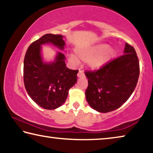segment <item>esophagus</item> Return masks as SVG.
Here are the masks:
<instances>
[{"mask_svg":"<svg viewBox=\"0 0 153 153\" xmlns=\"http://www.w3.org/2000/svg\"><path fill=\"white\" fill-rule=\"evenodd\" d=\"M77 77H84V72H83V71L79 70L78 74H77Z\"/></svg>","mask_w":153,"mask_h":153,"instance_id":"1","label":"esophagus"}]
</instances>
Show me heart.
Masks as SVG:
<instances>
[{
    "mask_svg": "<svg viewBox=\"0 0 153 153\" xmlns=\"http://www.w3.org/2000/svg\"><path fill=\"white\" fill-rule=\"evenodd\" d=\"M75 52L80 60L87 61L88 65L92 70L101 69L112 60L117 53L115 48H109V45L105 43L77 48ZM68 57L71 63L74 64L79 63V60L74 55H69Z\"/></svg>",
    "mask_w": 153,
    "mask_h": 153,
    "instance_id": "obj_1",
    "label": "heart"
}]
</instances>
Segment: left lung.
I'll list each match as a JSON object with an SVG mask.
<instances>
[{
    "label": "left lung",
    "instance_id": "left-lung-1",
    "mask_svg": "<svg viewBox=\"0 0 153 153\" xmlns=\"http://www.w3.org/2000/svg\"><path fill=\"white\" fill-rule=\"evenodd\" d=\"M140 74L138 56L126 43L123 55L96 71H86V98L93 109L108 113L120 108L135 90Z\"/></svg>",
    "mask_w": 153,
    "mask_h": 153
}]
</instances>
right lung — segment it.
Instances as JSON below:
<instances>
[{
    "instance_id": "obj_1",
    "label": "right lung",
    "mask_w": 153,
    "mask_h": 153,
    "mask_svg": "<svg viewBox=\"0 0 153 153\" xmlns=\"http://www.w3.org/2000/svg\"><path fill=\"white\" fill-rule=\"evenodd\" d=\"M45 44H52L61 51L65 45L63 36L52 33L31 44L24 58V81L28 95L36 104L53 110L65 102L69 89L77 82L78 71L67 68L65 56L61 52L53 61H44L41 46Z\"/></svg>"
}]
</instances>
